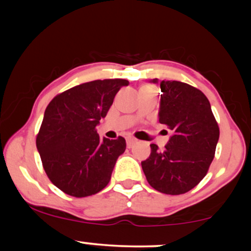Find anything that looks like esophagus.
<instances>
[{"label": "esophagus", "mask_w": 251, "mask_h": 251, "mask_svg": "<svg viewBox=\"0 0 251 251\" xmlns=\"http://www.w3.org/2000/svg\"><path fill=\"white\" fill-rule=\"evenodd\" d=\"M135 143H137V140H135L134 138H127V140H126V144H127V148H132V146H133Z\"/></svg>", "instance_id": "esophagus-1"}]
</instances>
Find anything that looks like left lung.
I'll list each match as a JSON object with an SVG mask.
<instances>
[{"mask_svg": "<svg viewBox=\"0 0 251 251\" xmlns=\"http://www.w3.org/2000/svg\"><path fill=\"white\" fill-rule=\"evenodd\" d=\"M158 83V79L151 80ZM159 123L172 131L165 150L151 144L142 162L149 184L166 195L185 194L205 177L214 159L220 128L208 98L180 81H160Z\"/></svg>", "mask_w": 251, "mask_h": 251, "instance_id": "left-lung-1", "label": "left lung"}]
</instances>
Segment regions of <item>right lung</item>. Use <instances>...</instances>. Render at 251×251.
I'll list each match as a JSON object with an SVG mask.
<instances>
[{"label":"right lung","instance_id":"add662e5","mask_svg":"<svg viewBox=\"0 0 251 251\" xmlns=\"http://www.w3.org/2000/svg\"><path fill=\"white\" fill-rule=\"evenodd\" d=\"M128 83L124 79L81 83L56 96L46 108L36 148L48 178L65 194L87 197L108 184L126 142L123 137L100 139L96 127Z\"/></svg>","mask_w":251,"mask_h":251}]
</instances>
